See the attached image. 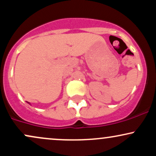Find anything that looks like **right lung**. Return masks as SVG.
<instances>
[{
	"label": "right lung",
	"instance_id": "right-lung-1",
	"mask_svg": "<svg viewBox=\"0 0 156 156\" xmlns=\"http://www.w3.org/2000/svg\"><path fill=\"white\" fill-rule=\"evenodd\" d=\"M29 104H30V103H29Z\"/></svg>",
	"mask_w": 156,
	"mask_h": 156
}]
</instances>
